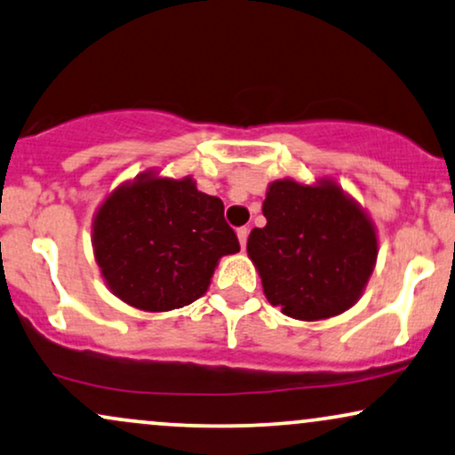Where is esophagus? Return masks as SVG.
I'll list each match as a JSON object with an SVG mask.
<instances>
[{
    "label": "esophagus",
    "mask_w": 455,
    "mask_h": 455,
    "mask_svg": "<svg viewBox=\"0 0 455 455\" xmlns=\"http://www.w3.org/2000/svg\"><path fill=\"white\" fill-rule=\"evenodd\" d=\"M236 234H238V240H240V246H243V249H244V246H246V240H249V228H238L236 229Z\"/></svg>",
    "instance_id": "34e87169"
}]
</instances>
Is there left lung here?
Returning a JSON list of instances; mask_svg holds the SVG:
<instances>
[{"label":"left lung","instance_id":"obj_1","mask_svg":"<svg viewBox=\"0 0 455 455\" xmlns=\"http://www.w3.org/2000/svg\"><path fill=\"white\" fill-rule=\"evenodd\" d=\"M263 217L246 253L272 306L297 321H321L356 304L378 259V234L358 202L331 179H283L267 188Z\"/></svg>","mask_w":455,"mask_h":455}]
</instances>
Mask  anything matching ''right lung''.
<instances>
[{
  "label": "right lung",
  "mask_w": 455,
  "mask_h": 455,
  "mask_svg": "<svg viewBox=\"0 0 455 455\" xmlns=\"http://www.w3.org/2000/svg\"><path fill=\"white\" fill-rule=\"evenodd\" d=\"M92 246L111 293L145 312L192 304L206 293L219 259L240 251L221 200L198 192L192 177L151 171L99 206Z\"/></svg>",
  "instance_id": "obj_1"
}]
</instances>
